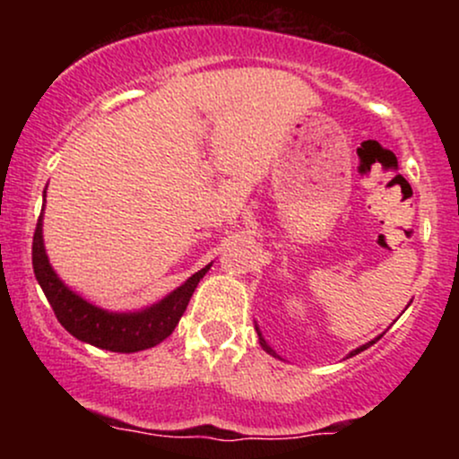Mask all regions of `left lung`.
<instances>
[{"label": "left lung", "mask_w": 459, "mask_h": 459, "mask_svg": "<svg viewBox=\"0 0 459 459\" xmlns=\"http://www.w3.org/2000/svg\"><path fill=\"white\" fill-rule=\"evenodd\" d=\"M256 332H259V343H261V347H263V350H265V351H267V354L276 356V351H273V350H272V347L265 343V339H263V336H261V330H259V328H256ZM376 341H380V336H377V339H376ZM376 341H368V343H367V345H360V347H358V350H354V351H350V358H351V356H356V354H360V351H362V350H367V347H368V345H373V343H376Z\"/></svg>", "instance_id": "8db88e82"}]
</instances>
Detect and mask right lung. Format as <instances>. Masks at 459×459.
I'll list each match as a JSON object with an SVG mask.
<instances>
[{"label":"right lung","mask_w":459,"mask_h":459,"mask_svg":"<svg viewBox=\"0 0 459 459\" xmlns=\"http://www.w3.org/2000/svg\"><path fill=\"white\" fill-rule=\"evenodd\" d=\"M31 265H34L36 281H39L57 321L65 325L66 332H71L83 343L109 351H120V354L149 350V347L160 345L166 336H170L178 319L186 313L189 298H192L194 289L198 287L200 278L212 267H203L194 276H189L181 287H177L170 296H166L161 302L152 304L149 308L138 310V313H112V310L94 307L57 278L45 252L43 213L36 222L34 241H31Z\"/></svg>","instance_id":"obj_1"}]
</instances>
